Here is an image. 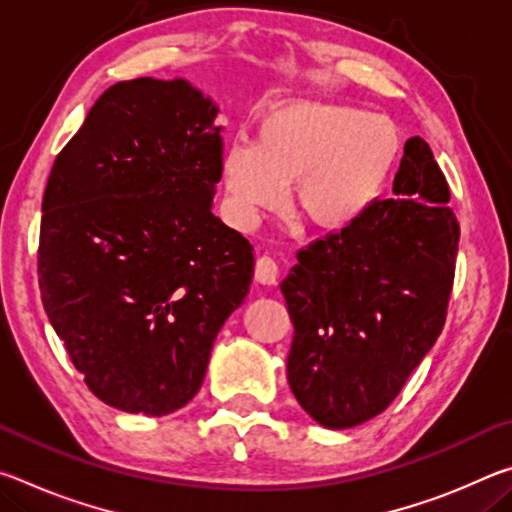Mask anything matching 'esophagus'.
Masks as SVG:
<instances>
[{"mask_svg":"<svg viewBox=\"0 0 512 512\" xmlns=\"http://www.w3.org/2000/svg\"><path fill=\"white\" fill-rule=\"evenodd\" d=\"M277 262L271 255H262L255 264V280L262 284H275L277 282Z\"/></svg>","mask_w":512,"mask_h":512,"instance_id":"1","label":"esophagus"}]
</instances>
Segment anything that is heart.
<instances>
[{"label": "heart", "mask_w": 512, "mask_h": 512, "mask_svg": "<svg viewBox=\"0 0 512 512\" xmlns=\"http://www.w3.org/2000/svg\"><path fill=\"white\" fill-rule=\"evenodd\" d=\"M397 153L388 121L336 103H282L259 119L257 140L230 142L221 173L230 212L250 225L280 210L293 185V207L318 228L350 223L384 185Z\"/></svg>", "instance_id": "b5f03b06"}]
</instances>
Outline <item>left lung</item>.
Returning <instances> with one entry per match:
<instances>
[{
  "mask_svg": "<svg viewBox=\"0 0 512 512\" xmlns=\"http://www.w3.org/2000/svg\"><path fill=\"white\" fill-rule=\"evenodd\" d=\"M393 192L300 248L280 284L293 323L289 386L329 429L388 409L447 318L458 221L422 137L404 144Z\"/></svg>",
  "mask_w": 512,
  "mask_h": 512,
  "instance_id": "8db88e82",
  "label": "left lung"
}]
</instances>
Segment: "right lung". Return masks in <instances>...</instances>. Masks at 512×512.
Here are the masks:
<instances>
[{"mask_svg": "<svg viewBox=\"0 0 512 512\" xmlns=\"http://www.w3.org/2000/svg\"><path fill=\"white\" fill-rule=\"evenodd\" d=\"M216 112L187 81L115 83L49 173L42 305L90 391L121 411L183 409L253 280L250 241L212 214Z\"/></svg>", "mask_w": 512, "mask_h": 512, "instance_id": "obj_1", "label": "right lung"}]
</instances>
